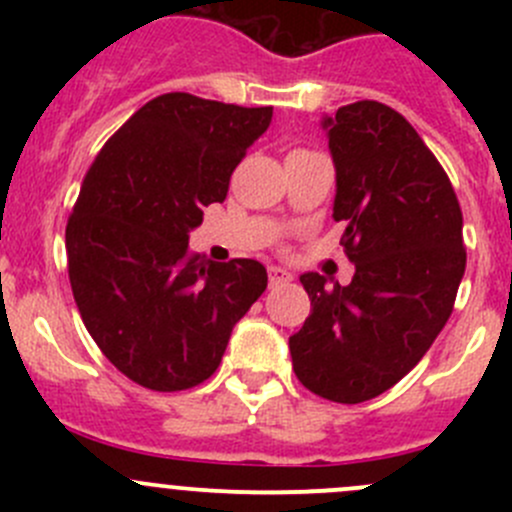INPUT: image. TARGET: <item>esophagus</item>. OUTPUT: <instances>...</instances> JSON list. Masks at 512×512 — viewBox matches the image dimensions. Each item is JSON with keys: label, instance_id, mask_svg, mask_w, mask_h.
<instances>
[{"label": "esophagus", "instance_id": "obj_1", "mask_svg": "<svg viewBox=\"0 0 512 512\" xmlns=\"http://www.w3.org/2000/svg\"><path fill=\"white\" fill-rule=\"evenodd\" d=\"M270 287H285L292 282V275H289L287 270H282V267H270Z\"/></svg>", "mask_w": 512, "mask_h": 512}]
</instances>
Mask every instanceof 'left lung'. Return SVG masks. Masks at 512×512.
Segmentation results:
<instances>
[{"mask_svg":"<svg viewBox=\"0 0 512 512\" xmlns=\"http://www.w3.org/2000/svg\"><path fill=\"white\" fill-rule=\"evenodd\" d=\"M324 128L354 277L347 287L299 277L312 309L289 354L312 394L361 404L404 379L451 317L466 272L463 213L446 170L391 106L349 103Z\"/></svg>","mask_w":512,"mask_h":512,"instance_id":"1","label":"left lung"}]
</instances>
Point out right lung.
Instances as JSON below:
<instances>
[{"label": "right lung", "instance_id": "right-lung-1", "mask_svg": "<svg viewBox=\"0 0 512 512\" xmlns=\"http://www.w3.org/2000/svg\"><path fill=\"white\" fill-rule=\"evenodd\" d=\"M272 106L163 94L98 151L66 225L76 307L103 356L151 391L203 384L232 327L267 287L257 260L210 262L188 250L203 208L267 131Z\"/></svg>", "mask_w": 512, "mask_h": 512}]
</instances>
